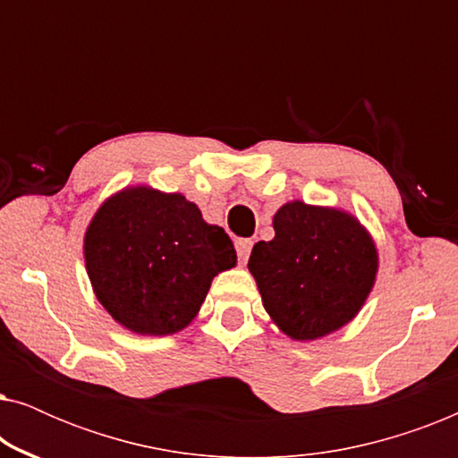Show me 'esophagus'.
<instances>
[{"mask_svg": "<svg viewBox=\"0 0 458 458\" xmlns=\"http://www.w3.org/2000/svg\"><path fill=\"white\" fill-rule=\"evenodd\" d=\"M252 246L254 242L248 240V237H243V240H237L235 242V250H237V259H240V262H246L250 252H252Z\"/></svg>", "mask_w": 458, "mask_h": 458, "instance_id": "34e87169", "label": "esophagus"}]
</instances>
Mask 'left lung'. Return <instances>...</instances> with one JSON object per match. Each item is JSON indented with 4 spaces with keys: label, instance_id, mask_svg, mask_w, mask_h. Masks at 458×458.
<instances>
[{
    "label": "left lung",
    "instance_id": "8db88e82",
    "mask_svg": "<svg viewBox=\"0 0 458 458\" xmlns=\"http://www.w3.org/2000/svg\"><path fill=\"white\" fill-rule=\"evenodd\" d=\"M273 227V240L256 243L248 260L267 312L293 340L340 329L373 287L371 237L346 212L304 202L279 208Z\"/></svg>",
    "mask_w": 458,
    "mask_h": 458
}]
</instances>
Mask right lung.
Returning a JSON list of instances; mask_svg holds the SVG:
<instances>
[{"label": "right lung", "instance_id": "right-lung-1", "mask_svg": "<svg viewBox=\"0 0 458 458\" xmlns=\"http://www.w3.org/2000/svg\"><path fill=\"white\" fill-rule=\"evenodd\" d=\"M233 242L179 193L135 187L108 199L87 229L85 262L104 309L143 335L198 315L210 281L235 265Z\"/></svg>", "mask_w": 458, "mask_h": 458}]
</instances>
